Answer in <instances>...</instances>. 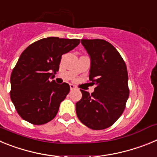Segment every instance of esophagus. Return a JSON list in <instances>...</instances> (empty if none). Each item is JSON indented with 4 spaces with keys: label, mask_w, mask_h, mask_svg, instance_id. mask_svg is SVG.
<instances>
[{
    "label": "esophagus",
    "mask_w": 157,
    "mask_h": 157,
    "mask_svg": "<svg viewBox=\"0 0 157 157\" xmlns=\"http://www.w3.org/2000/svg\"><path fill=\"white\" fill-rule=\"evenodd\" d=\"M70 89L71 90H74V89H75V86L74 85H73V84H70Z\"/></svg>",
    "instance_id": "esophagus-1"
}]
</instances>
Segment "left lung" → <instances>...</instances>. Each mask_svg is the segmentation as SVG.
Segmentation results:
<instances>
[{
	"instance_id": "left-lung-1",
	"label": "left lung",
	"mask_w": 157,
	"mask_h": 157,
	"mask_svg": "<svg viewBox=\"0 0 157 157\" xmlns=\"http://www.w3.org/2000/svg\"><path fill=\"white\" fill-rule=\"evenodd\" d=\"M90 56L89 78L96 85L91 94L80 90L81 100L76 103L78 120L92 130H104L121 116L129 98L128 74L120 52L103 39H82Z\"/></svg>"
}]
</instances>
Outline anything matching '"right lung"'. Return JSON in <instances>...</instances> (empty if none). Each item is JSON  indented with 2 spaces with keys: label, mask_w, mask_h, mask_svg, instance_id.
I'll return each mask as SVG.
<instances>
[{
  "label": "right lung",
  "mask_w": 157,
  "mask_h": 157,
  "mask_svg": "<svg viewBox=\"0 0 157 157\" xmlns=\"http://www.w3.org/2000/svg\"><path fill=\"white\" fill-rule=\"evenodd\" d=\"M79 43V39L48 37L32 43L22 52L11 75L10 91L22 119L42 125L55 118L70 86L49 79L59 71L62 55Z\"/></svg>",
  "instance_id": "obj_1"
}]
</instances>
